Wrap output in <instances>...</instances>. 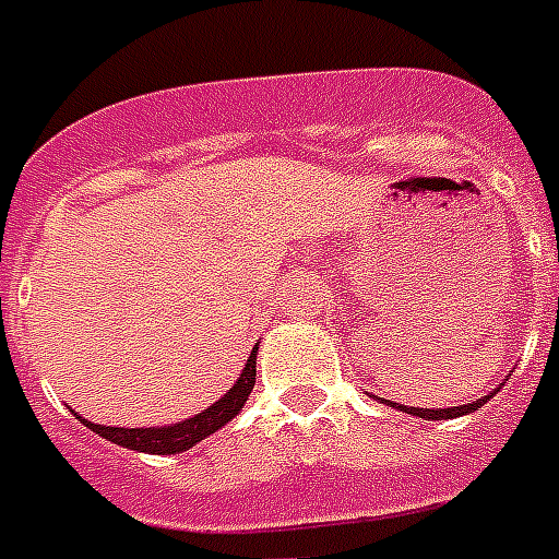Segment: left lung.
Instances as JSON below:
<instances>
[{"instance_id": "8db88e82", "label": "left lung", "mask_w": 559, "mask_h": 559, "mask_svg": "<svg viewBox=\"0 0 559 559\" xmlns=\"http://www.w3.org/2000/svg\"><path fill=\"white\" fill-rule=\"evenodd\" d=\"M502 388V384H500ZM500 388H493L491 393H488V396H483V399H476V402H468V405H460V407H437V411H430V407H407V405H396V402H390V399H382V396H376L379 399V402H382V405H390V407H396V411H402V413H411V416H419V419H425V421H439V419H456V416H468V413H474V411H479V407L485 405V402H491V396L493 393H497V390Z\"/></svg>"}]
</instances>
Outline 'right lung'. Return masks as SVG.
<instances>
[{
  "instance_id": "1",
  "label": "right lung",
  "mask_w": 559,
  "mask_h": 559,
  "mask_svg": "<svg viewBox=\"0 0 559 559\" xmlns=\"http://www.w3.org/2000/svg\"><path fill=\"white\" fill-rule=\"evenodd\" d=\"M255 365H258V344L249 353L247 365L240 370L238 382L226 390L224 396L217 399L215 405H209L206 411L194 413L189 419L175 421V425H157V428H106V425H94V421L83 419L80 413H74L76 419L83 421L85 428L99 433L108 442L129 448L138 453H183L189 448L201 442V439L212 437L215 430H221L226 421H233L240 413V407L247 405L249 393L255 388Z\"/></svg>"
}]
</instances>
